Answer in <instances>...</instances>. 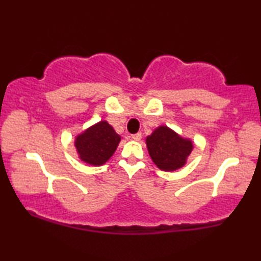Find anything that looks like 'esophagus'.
I'll list each match as a JSON object with an SVG mask.
<instances>
[{"label": "esophagus", "instance_id": "34e87169", "mask_svg": "<svg viewBox=\"0 0 261 261\" xmlns=\"http://www.w3.org/2000/svg\"><path fill=\"white\" fill-rule=\"evenodd\" d=\"M131 139H134L136 141H139L141 139V134H140V132H138V134L131 135Z\"/></svg>", "mask_w": 261, "mask_h": 261}]
</instances>
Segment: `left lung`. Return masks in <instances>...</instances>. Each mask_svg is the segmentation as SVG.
<instances>
[{"label":"left lung","mask_w":261,"mask_h":261,"mask_svg":"<svg viewBox=\"0 0 261 261\" xmlns=\"http://www.w3.org/2000/svg\"><path fill=\"white\" fill-rule=\"evenodd\" d=\"M146 146L159 169L175 171L185 166L193 149V143L167 125H160L146 137Z\"/></svg>","instance_id":"obj_1"}]
</instances>
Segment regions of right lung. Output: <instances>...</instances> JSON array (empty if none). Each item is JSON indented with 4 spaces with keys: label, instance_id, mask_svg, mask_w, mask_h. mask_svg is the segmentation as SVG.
<instances>
[{
    "label": "right lung",
    "instance_id": "add662e5",
    "mask_svg": "<svg viewBox=\"0 0 261 261\" xmlns=\"http://www.w3.org/2000/svg\"><path fill=\"white\" fill-rule=\"evenodd\" d=\"M121 136L107 121H100L74 137L78 158L90 166H102L116 151Z\"/></svg>",
    "mask_w": 261,
    "mask_h": 261
}]
</instances>
